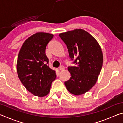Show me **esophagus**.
Segmentation results:
<instances>
[{
	"label": "esophagus",
	"mask_w": 123,
	"mask_h": 123,
	"mask_svg": "<svg viewBox=\"0 0 123 123\" xmlns=\"http://www.w3.org/2000/svg\"><path fill=\"white\" fill-rule=\"evenodd\" d=\"M59 69H60V70H64V66H60V67H59Z\"/></svg>",
	"instance_id": "1"
}]
</instances>
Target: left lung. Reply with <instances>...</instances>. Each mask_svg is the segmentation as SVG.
<instances>
[{
	"label": "left lung",
	"instance_id": "1",
	"mask_svg": "<svg viewBox=\"0 0 123 123\" xmlns=\"http://www.w3.org/2000/svg\"><path fill=\"white\" fill-rule=\"evenodd\" d=\"M59 36L75 64L68 67L71 77L64 85L73 94H85L94 86L100 73L103 63L101 47L94 37L81 29L61 33Z\"/></svg>",
	"mask_w": 123,
	"mask_h": 123
}]
</instances>
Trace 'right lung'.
Masks as SVG:
<instances>
[{
  "mask_svg": "<svg viewBox=\"0 0 123 123\" xmlns=\"http://www.w3.org/2000/svg\"><path fill=\"white\" fill-rule=\"evenodd\" d=\"M53 34L37 32L26 39L20 48L17 62V71L20 81L35 96L49 94L52 82L55 80V70L48 66L45 49Z\"/></svg>",
  "mask_w": 123,
  "mask_h": 123,
  "instance_id": "right-lung-1",
  "label": "right lung"
}]
</instances>
